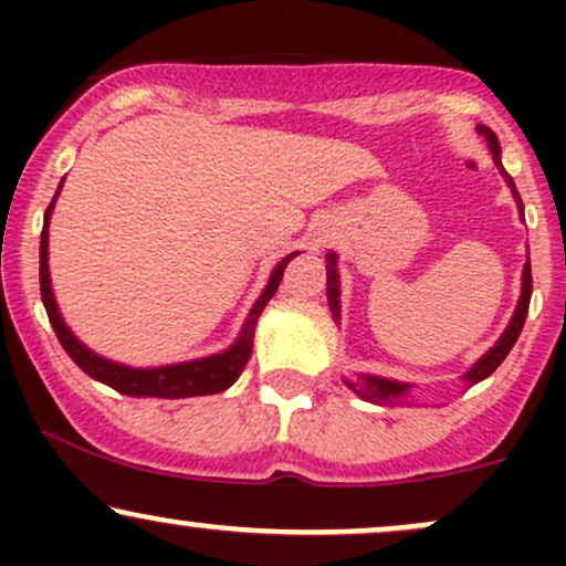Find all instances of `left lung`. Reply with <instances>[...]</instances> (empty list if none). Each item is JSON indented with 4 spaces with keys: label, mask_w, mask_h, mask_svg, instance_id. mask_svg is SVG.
<instances>
[{
    "label": "left lung",
    "mask_w": 566,
    "mask_h": 566,
    "mask_svg": "<svg viewBox=\"0 0 566 566\" xmlns=\"http://www.w3.org/2000/svg\"><path fill=\"white\" fill-rule=\"evenodd\" d=\"M479 133L484 135L486 143H490V151H492V159H495V165L500 167V172H503V178L509 180L513 197H516V205L518 210H522L524 216V205H522V197H518L516 191V184H513V178L509 172L503 170V165H500V143H497V135L492 133L490 127H479ZM329 265H327V297H329V308H333V316L335 319H340V301H337V295H340V287H337V269H335V255L329 252ZM530 297H532V269H530V261L524 265V276H522V297H518V305H516V314H513V319L509 324V329H505L503 337L492 346L482 359L473 365V369L469 375H465V380L471 382H479L484 378H490L495 369L503 365L505 356L511 354L513 343L518 340V335H522V327L524 322H527V311H530ZM350 388H354L356 394L365 396L367 401H375V405H394V401H401V396H407L409 386L407 382H396V380H386V378H373V375H361V382L359 386H354V382H348Z\"/></svg>",
    "instance_id": "left-lung-1"
}]
</instances>
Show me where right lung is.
<instances>
[{
    "label": "right lung",
    "mask_w": 566,
    "mask_h": 566,
    "mask_svg": "<svg viewBox=\"0 0 566 566\" xmlns=\"http://www.w3.org/2000/svg\"><path fill=\"white\" fill-rule=\"evenodd\" d=\"M61 191V186H57ZM55 191V197H57ZM55 197L50 201L48 212H44V226H42V242H39V290H42V303L48 308L50 324H53L57 340L61 346L66 348V354L71 359L80 365L90 378L106 382L112 386L114 391L127 394V396H157V399H186V396H207V394H220L231 386L233 380L242 375V369L247 365L252 354V333H255V322L261 316V311L265 308V303L274 297V292L279 290V282H282L284 269L297 252L284 258L282 263L276 265L274 274L269 279V287L263 290L261 301L252 305L250 319H247L242 335L239 340L233 343L229 350L216 356H207V359H197V361H186V365H172V367H157V369H133L125 365H116V361L103 359V356L93 354L90 348H84L71 329L66 327V322L61 319L57 314V305L53 297V287H50V271H48V226H50V212H53Z\"/></svg>",
    "instance_id": "right-lung-1"
}]
</instances>
